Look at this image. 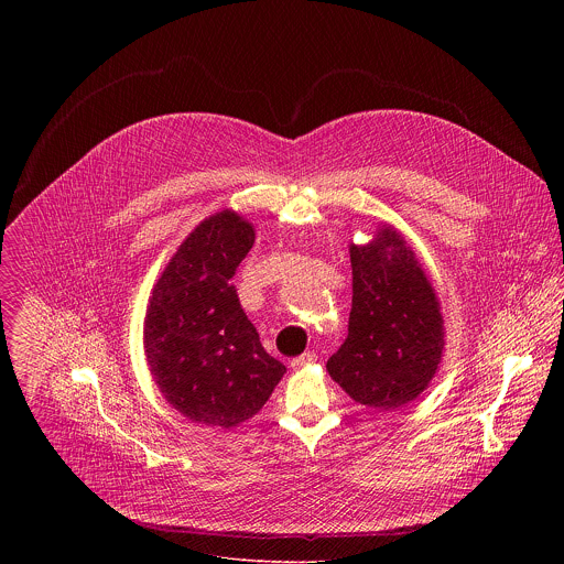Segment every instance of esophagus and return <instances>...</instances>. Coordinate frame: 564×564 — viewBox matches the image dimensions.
<instances>
[{
    "label": "esophagus",
    "instance_id": "obj_1",
    "mask_svg": "<svg viewBox=\"0 0 564 564\" xmlns=\"http://www.w3.org/2000/svg\"><path fill=\"white\" fill-rule=\"evenodd\" d=\"M315 360H317V354H315V351H306V354L293 358V360H291V367H293V369H302V367H306V365H313Z\"/></svg>",
    "mask_w": 564,
    "mask_h": 564
}]
</instances>
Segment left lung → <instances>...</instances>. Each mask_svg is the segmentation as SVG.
Masks as SVG:
<instances>
[{
    "label": "left lung",
    "mask_w": 564,
    "mask_h": 564,
    "mask_svg": "<svg viewBox=\"0 0 564 564\" xmlns=\"http://www.w3.org/2000/svg\"><path fill=\"white\" fill-rule=\"evenodd\" d=\"M351 313L347 338L327 360L329 378L354 402L395 410L416 400L443 358L436 293L402 235L382 226L349 245Z\"/></svg>",
    "instance_id": "8db88e82"
}]
</instances>
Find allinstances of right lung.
Wrapping results in <instances>:
<instances>
[{
    "instance_id": "right-lung-1",
    "label": "right lung",
    "mask_w": 564,
    "mask_h": 564,
    "mask_svg": "<svg viewBox=\"0 0 564 564\" xmlns=\"http://www.w3.org/2000/svg\"><path fill=\"white\" fill-rule=\"evenodd\" d=\"M253 239L235 210L204 219L164 267L145 315V356L164 400L210 427L253 416L286 373L230 284Z\"/></svg>"
}]
</instances>
